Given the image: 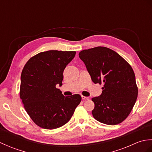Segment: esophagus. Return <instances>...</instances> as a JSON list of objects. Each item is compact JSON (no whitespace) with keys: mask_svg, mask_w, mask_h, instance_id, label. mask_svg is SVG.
<instances>
[{"mask_svg":"<svg viewBox=\"0 0 152 152\" xmlns=\"http://www.w3.org/2000/svg\"><path fill=\"white\" fill-rule=\"evenodd\" d=\"M82 99L84 101V100H89V97H88V96H82Z\"/></svg>","mask_w":152,"mask_h":152,"instance_id":"1","label":"esophagus"}]
</instances>
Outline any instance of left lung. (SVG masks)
<instances>
[{
	"label": "left lung",
	"mask_w": 152,
	"mask_h": 152,
	"mask_svg": "<svg viewBox=\"0 0 152 152\" xmlns=\"http://www.w3.org/2000/svg\"><path fill=\"white\" fill-rule=\"evenodd\" d=\"M92 81L103 83L101 95L92 98L93 117L106 125L120 124L136 102L138 88L134 71L124 58L108 48L96 47L79 53Z\"/></svg>",
	"instance_id": "1"
}]
</instances>
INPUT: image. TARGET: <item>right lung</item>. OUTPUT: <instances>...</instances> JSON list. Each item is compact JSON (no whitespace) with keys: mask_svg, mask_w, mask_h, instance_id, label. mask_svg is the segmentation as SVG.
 Here are the masks:
<instances>
[{"mask_svg":"<svg viewBox=\"0 0 152 152\" xmlns=\"http://www.w3.org/2000/svg\"><path fill=\"white\" fill-rule=\"evenodd\" d=\"M76 51L50 50L28 60L21 75L20 98L33 121L46 129L66 124L81 102L78 94L64 96L56 85H63V71Z\"/></svg>","mask_w":152,"mask_h":152,"instance_id":"1","label":"right lung"}]
</instances>
